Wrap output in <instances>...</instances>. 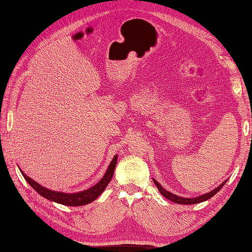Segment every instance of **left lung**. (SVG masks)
Listing matches in <instances>:
<instances>
[{
  "label": "left lung",
  "instance_id": "1",
  "mask_svg": "<svg viewBox=\"0 0 252 252\" xmlns=\"http://www.w3.org/2000/svg\"><path fill=\"white\" fill-rule=\"evenodd\" d=\"M227 181H228V180L223 181L220 185L217 186L215 189L208 191V193L203 194V195H199V196H197V197H194V198H185V197H181V196H177V195H175V194L171 193V191L166 190L161 184H159V183H158L157 180H155V178H153L154 184L157 185L158 189L159 190V193H161V194L164 196V197L167 198V199H170L171 202H173V203L181 204V205H193V204L203 203V202H205V200H208L209 198H212L214 195H216V194L218 193V191L222 189V186L226 184Z\"/></svg>",
  "mask_w": 252,
  "mask_h": 252
}]
</instances>
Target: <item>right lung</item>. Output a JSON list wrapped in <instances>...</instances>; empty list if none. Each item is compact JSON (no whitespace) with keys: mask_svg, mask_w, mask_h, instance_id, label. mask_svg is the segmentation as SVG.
Segmentation results:
<instances>
[{"mask_svg":"<svg viewBox=\"0 0 252 252\" xmlns=\"http://www.w3.org/2000/svg\"><path fill=\"white\" fill-rule=\"evenodd\" d=\"M117 162H118V155L116 154L113 157L111 163L109 164L107 171L104 173V175L102 176L101 180H100L97 184L94 185L93 187H90V189L78 191V193H63V191L48 189L46 187L38 184L37 182L32 180V178L27 176L26 174H24V172L22 170L20 171L22 173V175L24 176L26 182L29 183V184L33 187V189L37 191L40 196H43L44 198L50 200V202H55L57 204H62L65 206H74L75 207V206H82V205L90 204L102 194V191L106 189V187L111 181L114 173V168H116V165H117Z\"/></svg>","mask_w":252,"mask_h":252,"instance_id":"1","label":"right lung"}]
</instances>
